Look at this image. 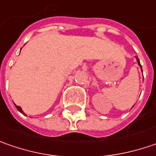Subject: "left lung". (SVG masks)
<instances>
[{"instance_id":"obj_1","label":"left lung","mask_w":156,"mask_h":156,"mask_svg":"<svg viewBox=\"0 0 156 156\" xmlns=\"http://www.w3.org/2000/svg\"><path fill=\"white\" fill-rule=\"evenodd\" d=\"M136 59H137V62H138V65H140V68H141V65H140V60L139 59H138V58H136Z\"/></svg>"}]
</instances>
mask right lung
<instances>
[{"label":"right lung","instance_id":"add662e5","mask_svg":"<svg viewBox=\"0 0 156 156\" xmlns=\"http://www.w3.org/2000/svg\"><path fill=\"white\" fill-rule=\"evenodd\" d=\"M16 109H17V110H18V111H19V112H22V113H23V114H25V113H24V112H23V111L22 110V108H21L20 106H18V105H16Z\"/></svg>","mask_w":156,"mask_h":156}]
</instances>
